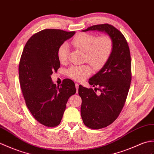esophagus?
I'll return each instance as SVG.
<instances>
[{"mask_svg":"<svg viewBox=\"0 0 154 154\" xmlns=\"http://www.w3.org/2000/svg\"><path fill=\"white\" fill-rule=\"evenodd\" d=\"M75 86H76V93H78V86H79V85H78V83H76V84H75Z\"/></svg>","mask_w":154,"mask_h":154,"instance_id":"34e87169","label":"esophagus"}]
</instances>
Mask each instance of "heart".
<instances>
[{
	"label": "heart",
	"instance_id": "obj_1",
	"mask_svg": "<svg viewBox=\"0 0 154 154\" xmlns=\"http://www.w3.org/2000/svg\"><path fill=\"white\" fill-rule=\"evenodd\" d=\"M72 45L85 52V60L90 63L96 70H100L107 63L112 51L113 43L107 34L97 37L90 33H79L72 40ZM69 47L66 43L61 44L57 51V57L61 64L68 61ZM92 72L90 64L72 66L67 70V75L72 79L82 81Z\"/></svg>",
	"mask_w": 154,
	"mask_h": 154
}]
</instances>
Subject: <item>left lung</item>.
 <instances>
[{"mask_svg":"<svg viewBox=\"0 0 154 154\" xmlns=\"http://www.w3.org/2000/svg\"><path fill=\"white\" fill-rule=\"evenodd\" d=\"M97 30L111 37L112 51L105 66L89 80V84L100 90L97 95L92 88L79 86L82 98L81 117L84 125L100 129L112 123L121 113L131 82V59L129 47L122 33L108 23L89 27L82 32Z\"/></svg>","mask_w":154,"mask_h":154,"instance_id":"left-lung-1","label":"left lung"}]
</instances>
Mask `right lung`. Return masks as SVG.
Instances as JSON below:
<instances>
[{"mask_svg":"<svg viewBox=\"0 0 154 154\" xmlns=\"http://www.w3.org/2000/svg\"><path fill=\"white\" fill-rule=\"evenodd\" d=\"M75 32L46 29L35 33L27 42L19 63V79L26 106L36 120L44 126L60 124L68 98L76 93L74 82L65 79L60 86L51 76L60 66L57 51Z\"/></svg>","mask_w":154,"mask_h":154,"instance_id":"1","label":"right lung"}]
</instances>
